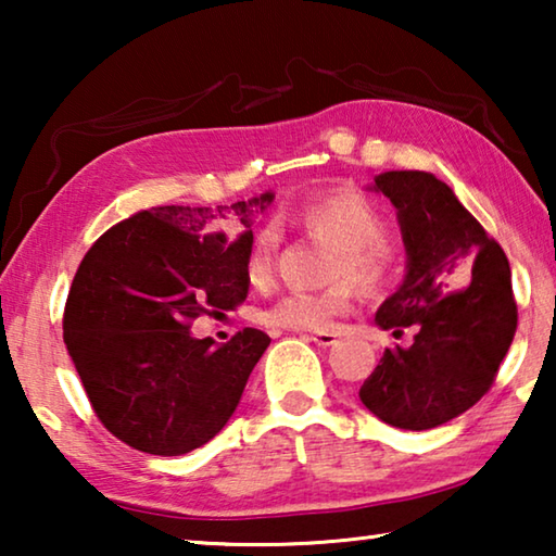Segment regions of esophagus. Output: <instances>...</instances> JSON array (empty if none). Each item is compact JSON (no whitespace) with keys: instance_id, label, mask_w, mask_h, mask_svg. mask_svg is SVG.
<instances>
[{"instance_id":"obj_1","label":"esophagus","mask_w":556,"mask_h":556,"mask_svg":"<svg viewBox=\"0 0 556 556\" xmlns=\"http://www.w3.org/2000/svg\"><path fill=\"white\" fill-rule=\"evenodd\" d=\"M312 341H314L316 345L328 348V345H333V343L338 341V333H333V331H314V333H312Z\"/></svg>"}]
</instances>
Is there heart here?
<instances>
[{
    "label": "heart",
    "instance_id": "obj_1",
    "mask_svg": "<svg viewBox=\"0 0 556 556\" xmlns=\"http://www.w3.org/2000/svg\"><path fill=\"white\" fill-rule=\"evenodd\" d=\"M299 225L308 238L331 244L326 279L333 285L321 291H289L260 314L262 324L277 328L326 331L338 316L351 308L353 285L375 294L388 287L397 269V250L384 238V218L363 193L341 188L306 201L299 211ZM277 230L262 228L248 252V279L265 287L275 277Z\"/></svg>",
    "mask_w": 556,
    "mask_h": 556
}]
</instances>
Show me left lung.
<instances>
[{"mask_svg":"<svg viewBox=\"0 0 556 556\" xmlns=\"http://www.w3.org/2000/svg\"><path fill=\"white\" fill-rule=\"evenodd\" d=\"M375 191L397 208L407 275L375 314L409 345L384 351L361 402L384 425H446L491 390L517 328L510 265L501 244L427 172H384Z\"/></svg>","mask_w":556,"mask_h":556,"instance_id":"8db88e82","label":"left lung"}]
</instances>
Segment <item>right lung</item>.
<instances>
[{
  "mask_svg": "<svg viewBox=\"0 0 556 556\" xmlns=\"http://www.w3.org/2000/svg\"><path fill=\"white\" fill-rule=\"evenodd\" d=\"M271 199L159 205L112 225L83 257L63 341L98 419L127 446L181 456L228 425L269 336L242 328L215 345L191 324L248 299L250 225Z\"/></svg>",
  "mask_w": 556,
  "mask_h": 556,
  "instance_id": "obj_1",
  "label": "right lung"
}]
</instances>
